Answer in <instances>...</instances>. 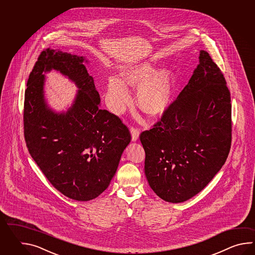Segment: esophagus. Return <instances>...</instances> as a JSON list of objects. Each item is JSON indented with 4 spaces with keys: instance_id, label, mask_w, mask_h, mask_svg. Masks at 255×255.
<instances>
[{
    "instance_id": "34e87169",
    "label": "esophagus",
    "mask_w": 255,
    "mask_h": 255,
    "mask_svg": "<svg viewBox=\"0 0 255 255\" xmlns=\"http://www.w3.org/2000/svg\"><path fill=\"white\" fill-rule=\"evenodd\" d=\"M130 133H131L132 141H136L138 139V136H139V130L136 129L135 128H131V129H130Z\"/></svg>"
}]
</instances>
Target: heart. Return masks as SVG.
<instances>
[{
    "mask_svg": "<svg viewBox=\"0 0 255 255\" xmlns=\"http://www.w3.org/2000/svg\"><path fill=\"white\" fill-rule=\"evenodd\" d=\"M120 75L122 80L117 76H109L106 85L109 106L116 113H121L130 102L127 86L138 87L136 102L146 114H162L169 107L176 85L172 67L158 68L157 62L145 60L126 66Z\"/></svg>",
    "mask_w": 255,
    "mask_h": 255,
    "instance_id": "obj_1",
    "label": "heart"
}]
</instances>
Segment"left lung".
Returning <instances> with one entry per match:
<instances>
[{
    "mask_svg": "<svg viewBox=\"0 0 255 255\" xmlns=\"http://www.w3.org/2000/svg\"><path fill=\"white\" fill-rule=\"evenodd\" d=\"M188 85L151 129L141 133L145 174L153 191L171 203L190 200L227 159L231 96L222 71L204 50Z\"/></svg>",
    "mask_w": 255,
    "mask_h": 255,
    "instance_id": "left-lung-1",
    "label": "left lung"
}]
</instances>
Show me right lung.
<instances>
[{"mask_svg":"<svg viewBox=\"0 0 255 255\" xmlns=\"http://www.w3.org/2000/svg\"><path fill=\"white\" fill-rule=\"evenodd\" d=\"M86 64L85 56L43 50L29 76L23 109L30 155L56 190L78 201L96 199L107 190L131 140L121 120L100 109V96ZM52 70L79 89L66 112H54L45 99V74Z\"/></svg>","mask_w":255,"mask_h":255,"instance_id":"add662e5","label":"right lung"}]
</instances>
